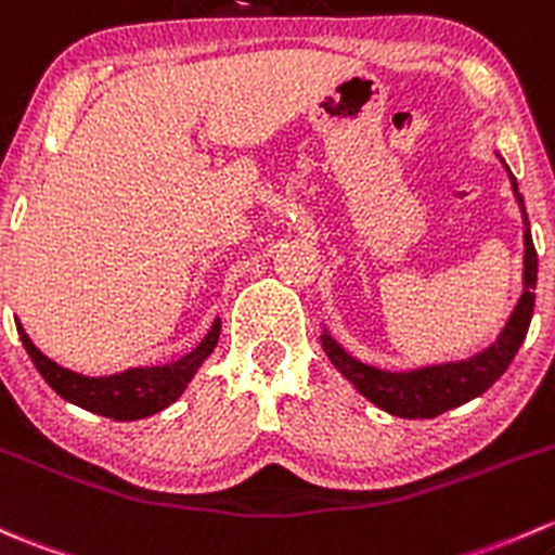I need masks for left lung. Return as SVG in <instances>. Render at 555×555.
<instances>
[{"label": "left lung", "mask_w": 555, "mask_h": 555, "mask_svg": "<svg viewBox=\"0 0 555 555\" xmlns=\"http://www.w3.org/2000/svg\"><path fill=\"white\" fill-rule=\"evenodd\" d=\"M500 165L508 172L513 199H516L518 209H521L524 271L521 297H518L516 306H513L508 322L500 330L498 340L489 343L487 348L468 356V359L436 361V364L412 366V370H383V366L366 364V361L348 353L322 322V348L326 359L335 364V370L340 372L366 401L380 406L388 415L406 420H428L441 415V412L447 410H454V406L465 404V401L476 399V396H481L489 385L500 380V375L508 370L513 356H516L524 337H527L529 322H532L534 311V287H538V253H534L527 207H524V196L518 194L516 178H513L511 167L505 165L503 156H500Z\"/></svg>", "instance_id": "obj_1"}]
</instances>
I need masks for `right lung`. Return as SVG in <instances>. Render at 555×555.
Wrapping results in <instances>:
<instances>
[{"instance_id":"right-lung-1","label":"right lung","mask_w":555,"mask_h":555,"mask_svg":"<svg viewBox=\"0 0 555 555\" xmlns=\"http://www.w3.org/2000/svg\"><path fill=\"white\" fill-rule=\"evenodd\" d=\"M15 326L28 359L34 361L39 375L61 399L92 412V415L119 420V423L151 417L175 404L220 340V319L215 317L199 346L180 356V359L154 366H130V370L114 372V375L106 377H90L52 361L50 356H44L34 346V340L26 335L17 319Z\"/></svg>"}]
</instances>
